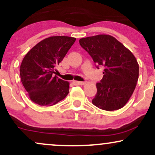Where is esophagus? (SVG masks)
Wrapping results in <instances>:
<instances>
[{"instance_id":"34e87169","label":"esophagus","mask_w":155,"mask_h":155,"mask_svg":"<svg viewBox=\"0 0 155 155\" xmlns=\"http://www.w3.org/2000/svg\"><path fill=\"white\" fill-rule=\"evenodd\" d=\"M73 83H74V84H75V85H84V82H83V81H73Z\"/></svg>"}]
</instances>
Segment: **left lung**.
Instances as JSON below:
<instances>
[{"mask_svg":"<svg viewBox=\"0 0 155 155\" xmlns=\"http://www.w3.org/2000/svg\"><path fill=\"white\" fill-rule=\"evenodd\" d=\"M81 47L98 66L104 68V77L96 84L92 104L101 109L114 111L127 103L136 88L139 66L133 54L114 37L97 35L79 40Z\"/></svg>","mask_w":155,"mask_h":155,"instance_id":"8db88e82","label":"left lung"}]
</instances>
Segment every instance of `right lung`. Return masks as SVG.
<instances>
[{"instance_id": "right-lung-1", "label": "right lung", "mask_w": 155, "mask_h": 155, "mask_svg": "<svg viewBox=\"0 0 155 155\" xmlns=\"http://www.w3.org/2000/svg\"><path fill=\"white\" fill-rule=\"evenodd\" d=\"M76 38L51 36L34 46L20 65V78L30 99L40 106H51L69 92V82L53 76Z\"/></svg>"}]
</instances>
